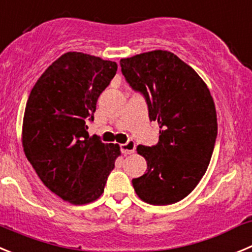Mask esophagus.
<instances>
[{
    "instance_id": "esophagus-1",
    "label": "esophagus",
    "mask_w": 252,
    "mask_h": 252,
    "mask_svg": "<svg viewBox=\"0 0 252 252\" xmlns=\"http://www.w3.org/2000/svg\"><path fill=\"white\" fill-rule=\"evenodd\" d=\"M120 147H121V151L124 152L125 155H128V154H132V152L135 151L136 145H135V141H133V140H128L127 142L122 144Z\"/></svg>"
}]
</instances>
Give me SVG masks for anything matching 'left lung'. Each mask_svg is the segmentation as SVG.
<instances>
[{"mask_svg": "<svg viewBox=\"0 0 252 252\" xmlns=\"http://www.w3.org/2000/svg\"><path fill=\"white\" fill-rule=\"evenodd\" d=\"M120 66L131 89L144 96L150 121L160 126L158 144L137 147L147 170L132 180L133 189L151 205L175 204L206 172L218 137L215 103L201 77L168 51L122 59Z\"/></svg>", "mask_w": 252, "mask_h": 252, "instance_id": "1", "label": "left lung"}]
</instances>
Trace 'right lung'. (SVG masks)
I'll return each mask as SVG.
<instances>
[{"mask_svg": "<svg viewBox=\"0 0 252 252\" xmlns=\"http://www.w3.org/2000/svg\"><path fill=\"white\" fill-rule=\"evenodd\" d=\"M117 71V63L81 52H67L42 73L25 110L22 145L41 181L75 205L101 196L119 145L89 136L100 94Z\"/></svg>", "mask_w": 252, "mask_h": 252, "instance_id": "right-lung-1", "label": "right lung"}]
</instances>
